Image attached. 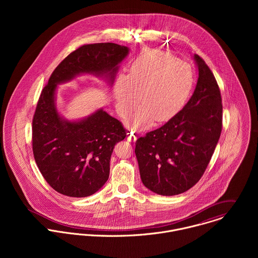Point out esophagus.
I'll return each mask as SVG.
<instances>
[{"instance_id": "1", "label": "esophagus", "mask_w": 258, "mask_h": 258, "mask_svg": "<svg viewBox=\"0 0 258 258\" xmlns=\"http://www.w3.org/2000/svg\"><path fill=\"white\" fill-rule=\"evenodd\" d=\"M127 139H128L129 142H135V141L137 140V135H136L134 132L129 131V132L127 133Z\"/></svg>"}]
</instances>
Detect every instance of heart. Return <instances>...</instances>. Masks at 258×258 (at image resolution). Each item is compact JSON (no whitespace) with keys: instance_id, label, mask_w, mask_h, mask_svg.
I'll return each mask as SVG.
<instances>
[{"instance_id":"heart-1","label":"heart","mask_w":258,"mask_h":258,"mask_svg":"<svg viewBox=\"0 0 258 258\" xmlns=\"http://www.w3.org/2000/svg\"><path fill=\"white\" fill-rule=\"evenodd\" d=\"M195 85V74L186 62L169 52L143 49L130 66L129 74L117 75L113 93L116 109L129 119V126L145 129L153 122L164 123L183 109Z\"/></svg>"}]
</instances>
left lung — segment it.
I'll use <instances>...</instances> for the list:
<instances>
[{
	"label": "left lung",
	"instance_id": "8db88e82",
	"mask_svg": "<svg viewBox=\"0 0 258 258\" xmlns=\"http://www.w3.org/2000/svg\"><path fill=\"white\" fill-rule=\"evenodd\" d=\"M195 60L199 78L190 99L175 117L135 143L141 180L158 195H179L197 184L221 136L220 87L205 60L198 54Z\"/></svg>",
	"mask_w": 258,
	"mask_h": 258
}]
</instances>
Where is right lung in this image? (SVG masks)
<instances>
[{"mask_svg":"<svg viewBox=\"0 0 258 258\" xmlns=\"http://www.w3.org/2000/svg\"><path fill=\"white\" fill-rule=\"evenodd\" d=\"M128 52L127 46L113 42L81 45L55 68L41 90L33 118V152L44 180L61 195L83 198L102 187L114 146L127 133L102 109L77 122L63 120L54 104L56 84L80 74L106 75L112 82Z\"/></svg>","mask_w":258,"mask_h":258,"instance_id":"obj_1","label":"right lung"}]
</instances>
